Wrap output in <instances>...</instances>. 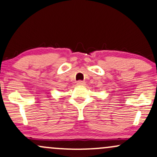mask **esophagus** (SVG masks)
I'll return each mask as SVG.
<instances>
[{
    "instance_id": "esophagus-1",
    "label": "esophagus",
    "mask_w": 157,
    "mask_h": 157,
    "mask_svg": "<svg viewBox=\"0 0 157 157\" xmlns=\"http://www.w3.org/2000/svg\"><path fill=\"white\" fill-rule=\"evenodd\" d=\"M77 84L78 85V86H84L85 82H83V81H78V82H77Z\"/></svg>"
}]
</instances>
